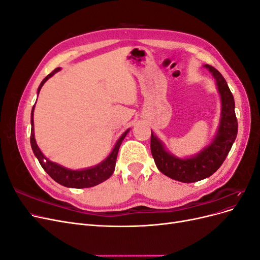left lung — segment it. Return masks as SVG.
<instances>
[{"label":"left lung","mask_w":260,"mask_h":260,"mask_svg":"<svg viewBox=\"0 0 260 260\" xmlns=\"http://www.w3.org/2000/svg\"><path fill=\"white\" fill-rule=\"evenodd\" d=\"M214 76L221 98V119L217 136L209 146L192 158L180 159L169 154L152 132L151 151L157 168L165 176L180 182L192 183L210 177L219 169L229 154L238 135V119L234 112V99L222 75L216 68L205 65Z\"/></svg>","instance_id":"1"}]
</instances>
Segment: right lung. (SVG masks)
<instances>
[{
  "label": "right lung",
  "mask_w": 260,
  "mask_h": 260,
  "mask_svg": "<svg viewBox=\"0 0 260 260\" xmlns=\"http://www.w3.org/2000/svg\"><path fill=\"white\" fill-rule=\"evenodd\" d=\"M59 68L54 69L51 74L46 76L42 80L40 86L38 89V94L40 92L42 85L45 83V81L51 78L55 73H57ZM34 109L35 105L32 107V111H31V136H30V143L31 147H32V151L38 158L39 162L42 166V168L46 171L53 180L56 181L57 183L67 186V187H74V188H83V187H91L94 185H98L102 182H104L109 177L113 175L115 170V165L118 151H119V147L122 143L123 139L127 136L129 130L125 131L123 135L117 141V143L113 149V152L109 154L107 158L102 161L100 165L95 167H92L89 169H83V170H70L66 169L65 167H61L59 165L52 162L51 160L46 159L45 156L40 151V148L38 147L35 139V132H34Z\"/></svg>",
  "instance_id": "1"
}]
</instances>
